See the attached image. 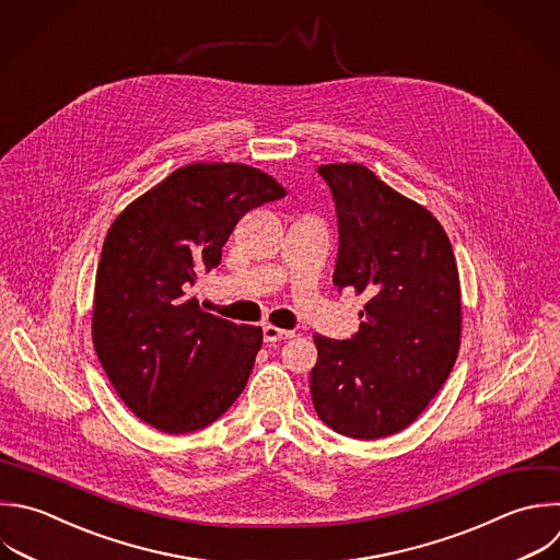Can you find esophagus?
<instances>
[{
  "label": "esophagus",
  "instance_id": "obj_1",
  "mask_svg": "<svg viewBox=\"0 0 560 560\" xmlns=\"http://www.w3.org/2000/svg\"><path fill=\"white\" fill-rule=\"evenodd\" d=\"M262 337H265V341H267V343H273V341H282V339L293 337V332H291V330H284V328H278V326L267 324V326H262Z\"/></svg>",
  "mask_w": 560,
  "mask_h": 560
}]
</instances>
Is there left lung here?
Returning a JSON list of instances; mask_svg holds the SVG:
<instances>
[{
    "instance_id": "8db88e82",
    "label": "left lung",
    "mask_w": 560,
    "mask_h": 560,
    "mask_svg": "<svg viewBox=\"0 0 560 560\" xmlns=\"http://www.w3.org/2000/svg\"><path fill=\"white\" fill-rule=\"evenodd\" d=\"M339 252L332 282L365 293L359 332L315 335L311 396L337 433L376 440L409 427L448 378L462 300L451 241L438 219L361 164H326Z\"/></svg>"
}]
</instances>
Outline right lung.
I'll return each mask as SVG.
<instances>
[{
	"label": "right lung",
	"mask_w": 560,
	"mask_h": 560,
	"mask_svg": "<svg viewBox=\"0 0 560 560\" xmlns=\"http://www.w3.org/2000/svg\"><path fill=\"white\" fill-rule=\"evenodd\" d=\"M284 188L245 164H190L136 199L109 228L92 315L101 365L125 405L164 433H190L241 396L260 326L206 313L197 276L219 267L236 223Z\"/></svg>",
	"instance_id": "add662e5"
}]
</instances>
